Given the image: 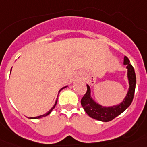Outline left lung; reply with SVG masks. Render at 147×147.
Here are the masks:
<instances>
[{
	"label": "left lung",
	"instance_id": "obj_1",
	"mask_svg": "<svg viewBox=\"0 0 147 147\" xmlns=\"http://www.w3.org/2000/svg\"><path fill=\"white\" fill-rule=\"evenodd\" d=\"M129 59L127 57H124V64L127 65L128 70L127 76L129 80V88L127 96L120 105L109 107H104L98 105L90 97V87L87 85V91L82 98L81 105L90 117L102 121H110L122 113L131 105L136 90V76L134 68L132 65L129 64Z\"/></svg>",
	"mask_w": 147,
	"mask_h": 147
}]
</instances>
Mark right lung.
<instances>
[{"label":"right lung","instance_id":"add662e5","mask_svg":"<svg viewBox=\"0 0 147 147\" xmlns=\"http://www.w3.org/2000/svg\"><path fill=\"white\" fill-rule=\"evenodd\" d=\"M62 88V89H61L60 90H59V92H60L61 90H62L63 89V88ZM57 101H56V103H55V105H54V107H53L52 108H51V109L50 110H49V112H48V113H45V114H44V115H40V116H37V117H32V118H30V119H40V118L45 117V116H46V115H49V114H50V113H51V111H52L53 110H54V107H55L56 105H57Z\"/></svg>","mask_w":147,"mask_h":147}]
</instances>
